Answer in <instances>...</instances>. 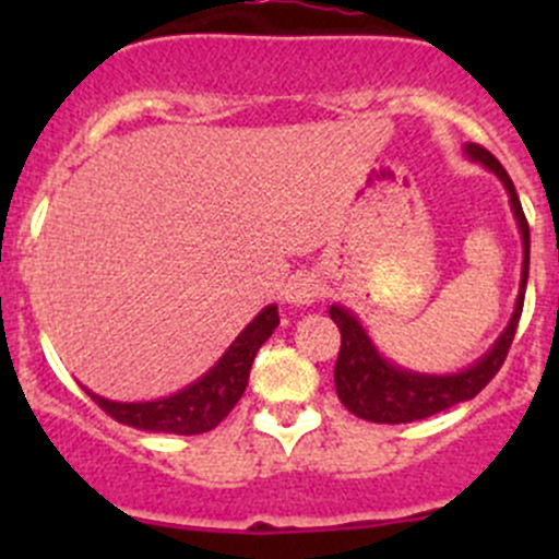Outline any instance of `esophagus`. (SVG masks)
<instances>
[{"label": "esophagus", "instance_id": "34e87169", "mask_svg": "<svg viewBox=\"0 0 559 559\" xmlns=\"http://www.w3.org/2000/svg\"><path fill=\"white\" fill-rule=\"evenodd\" d=\"M319 297H321V281L316 278L313 273L292 275L289 284H286V289H284V300L295 308L313 306Z\"/></svg>", "mask_w": 559, "mask_h": 559}]
</instances>
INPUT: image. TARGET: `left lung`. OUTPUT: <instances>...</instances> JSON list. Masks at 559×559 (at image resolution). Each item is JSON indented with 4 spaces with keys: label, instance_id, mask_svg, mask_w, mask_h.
I'll list each match as a JSON object with an SVG mask.
<instances>
[{
    "label": "left lung",
    "instance_id": "obj_1",
    "mask_svg": "<svg viewBox=\"0 0 559 559\" xmlns=\"http://www.w3.org/2000/svg\"><path fill=\"white\" fill-rule=\"evenodd\" d=\"M465 156L484 170H489L495 178L503 183L506 194H509L511 213H514L516 229L522 238V278H520V295H516L514 313H511L509 324L500 332L498 341L481 354L473 365L456 370V373H419V370H408L403 365H394L379 352L370 332L359 321V316L348 311L341 302L330 306V319L335 321L341 330V354L335 362V392L341 403L352 411L354 416L365 421H379V425H405V421L427 419L432 414L452 408L456 403L473 400L503 365L506 354H509L511 341H514L516 324H520L522 306H524V289H527V270H530V227L527 218L522 213V202L516 197L514 183H511L509 173L503 170L498 159L489 154L487 148L476 143L462 145Z\"/></svg>",
    "mask_w": 559,
    "mask_h": 559
}]
</instances>
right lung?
I'll return each instance as SVG.
<instances>
[{"label":"right lung","instance_id":"obj_1","mask_svg":"<svg viewBox=\"0 0 559 559\" xmlns=\"http://www.w3.org/2000/svg\"><path fill=\"white\" fill-rule=\"evenodd\" d=\"M278 306L262 308L251 321L240 330L227 346V352L216 359L211 370L191 381L189 386L156 400H138V403H121V400H107L103 394H94L86 389L88 397L110 414L121 425L134 430L148 432H173V436H200L213 430L229 411L243 397L248 386V373L262 343L273 335L278 326Z\"/></svg>","mask_w":559,"mask_h":559}]
</instances>
